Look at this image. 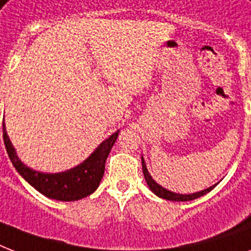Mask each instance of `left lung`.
Listing matches in <instances>:
<instances>
[{
	"mask_svg": "<svg viewBox=\"0 0 251 251\" xmlns=\"http://www.w3.org/2000/svg\"><path fill=\"white\" fill-rule=\"evenodd\" d=\"M142 171H143L146 182H147V185H149L150 190L152 191L155 195H157V197H160V198L163 199H167V201H173V202H187V201L197 199L199 198V197H202V195L207 194V193H210V191L212 190L216 185H218V183H215V185L207 187V189H204V190L197 191V193H191V194H178V193H175V191L168 190V189H165V187L160 186V185H159V183H157L152 177H151L143 156H142Z\"/></svg>",
	"mask_w": 251,
	"mask_h": 251,
	"instance_id": "8db88e82",
	"label": "left lung"
}]
</instances>
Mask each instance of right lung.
<instances>
[{"mask_svg":"<svg viewBox=\"0 0 251 251\" xmlns=\"http://www.w3.org/2000/svg\"><path fill=\"white\" fill-rule=\"evenodd\" d=\"M2 129H3L6 151L18 173L39 193L48 198L64 201V202H73L82 199L87 195L92 194L98 189L104 175L106 157L109 155L120 133V130H117L116 133L109 135L105 141H102L98 146V149L86 160L76 167L58 173H44V172L31 169L18 157L17 151L11 145V141L6 131L5 122L2 125Z\"/></svg>","mask_w":251,"mask_h":251,"instance_id":"obj_1","label":"right lung"}]
</instances>
